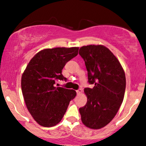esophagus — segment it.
Instances as JSON below:
<instances>
[{
  "instance_id": "esophagus-1",
  "label": "esophagus",
  "mask_w": 146,
  "mask_h": 146,
  "mask_svg": "<svg viewBox=\"0 0 146 146\" xmlns=\"http://www.w3.org/2000/svg\"><path fill=\"white\" fill-rule=\"evenodd\" d=\"M76 92H77V94H78V95H79V94H82V89H79V90H77Z\"/></svg>"
}]
</instances>
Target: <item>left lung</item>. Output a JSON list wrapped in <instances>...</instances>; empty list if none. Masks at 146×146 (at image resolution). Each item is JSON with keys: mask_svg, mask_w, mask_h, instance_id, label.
Returning a JSON list of instances; mask_svg holds the SVG:
<instances>
[{"mask_svg": "<svg viewBox=\"0 0 146 146\" xmlns=\"http://www.w3.org/2000/svg\"><path fill=\"white\" fill-rule=\"evenodd\" d=\"M79 54L85 62L88 82L94 84L92 88L84 89L88 100L79 110L81 119L90 129H101L113 120L122 103L125 73L117 58L104 45L83 46Z\"/></svg>", "mask_w": 146, "mask_h": 146, "instance_id": "obj_1", "label": "left lung"}]
</instances>
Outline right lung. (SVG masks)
<instances>
[{
	"label": "right lung",
	"mask_w": 146,
	"mask_h": 146,
	"mask_svg": "<svg viewBox=\"0 0 146 146\" xmlns=\"http://www.w3.org/2000/svg\"><path fill=\"white\" fill-rule=\"evenodd\" d=\"M79 47H55L40 51L30 60L22 76L21 86L26 108L34 120L45 127L58 124L71 100L73 90L57 87L66 63L78 54Z\"/></svg>",
	"instance_id": "right-lung-1"
}]
</instances>
